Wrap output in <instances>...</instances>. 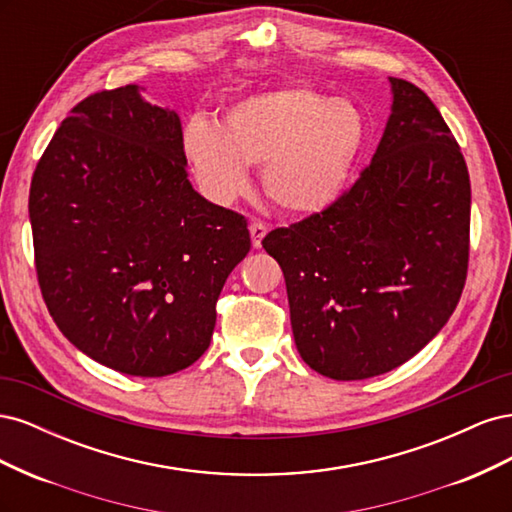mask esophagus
<instances>
[{
    "label": "esophagus",
    "mask_w": 512,
    "mask_h": 512,
    "mask_svg": "<svg viewBox=\"0 0 512 512\" xmlns=\"http://www.w3.org/2000/svg\"><path fill=\"white\" fill-rule=\"evenodd\" d=\"M265 235H267V226L262 224V222H252L250 224V237H252V245L258 247L262 245V239H265Z\"/></svg>",
    "instance_id": "34e87169"
}]
</instances>
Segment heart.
<instances>
[{
	"instance_id": "heart-1",
	"label": "heart",
	"mask_w": 512,
	"mask_h": 512,
	"mask_svg": "<svg viewBox=\"0 0 512 512\" xmlns=\"http://www.w3.org/2000/svg\"><path fill=\"white\" fill-rule=\"evenodd\" d=\"M367 136V119L354 102L290 85L232 104L220 128L192 119L181 151L200 192L215 205L250 190L247 166L262 164V188L275 207L314 215L346 192Z\"/></svg>"
}]
</instances>
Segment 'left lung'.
Wrapping results in <instances>:
<instances>
[{
  "label": "left lung",
  "instance_id": "1",
  "mask_svg": "<svg viewBox=\"0 0 512 512\" xmlns=\"http://www.w3.org/2000/svg\"><path fill=\"white\" fill-rule=\"evenodd\" d=\"M371 164L335 205L262 247L284 271L301 359L333 380L386 374L451 318L468 275L470 175L425 91L393 79Z\"/></svg>",
  "mask_w": 512,
  "mask_h": 512
}]
</instances>
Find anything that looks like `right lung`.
<instances>
[{
	"instance_id": "add662e5",
	"label": "right lung",
	"mask_w": 512,
	"mask_h": 512,
	"mask_svg": "<svg viewBox=\"0 0 512 512\" xmlns=\"http://www.w3.org/2000/svg\"><path fill=\"white\" fill-rule=\"evenodd\" d=\"M175 111L138 85L85 98L34 170L29 222L59 331L106 367L160 378L211 344L226 277L250 252L243 215L188 179Z\"/></svg>"
}]
</instances>
